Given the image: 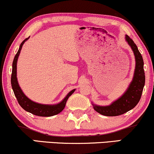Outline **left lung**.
<instances>
[{
    "mask_svg": "<svg viewBox=\"0 0 154 154\" xmlns=\"http://www.w3.org/2000/svg\"><path fill=\"white\" fill-rule=\"evenodd\" d=\"M125 40L131 48L135 57V69L134 77L129 87L119 98L107 106H100L91 102L94 109L102 115L114 116L123 114L135 107L141 99L145 85V73L143 70V60L137 46L127 35Z\"/></svg>",
    "mask_w": 154,
    "mask_h": 154,
    "instance_id": "8db88e82",
    "label": "left lung"
}]
</instances>
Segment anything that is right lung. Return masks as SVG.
Instances as JSON below:
<instances>
[{"label": "right lung", "mask_w": 154, "mask_h": 154, "mask_svg": "<svg viewBox=\"0 0 154 154\" xmlns=\"http://www.w3.org/2000/svg\"><path fill=\"white\" fill-rule=\"evenodd\" d=\"M29 38H26L20 44L18 51H17V54H15L13 62L12 75H11V86H12L13 92H14V94L15 97H16L19 104L26 112H30L31 114H34V115L40 116H52L56 115V114H59V113L61 112L64 109L68 98L75 92V89L69 91L61 102L55 104H40V103L38 102H35L33 101L30 100L24 94V92H23L20 88V85H19L18 81H17V63L23 44Z\"/></svg>", "instance_id": "obj_1"}]
</instances>
